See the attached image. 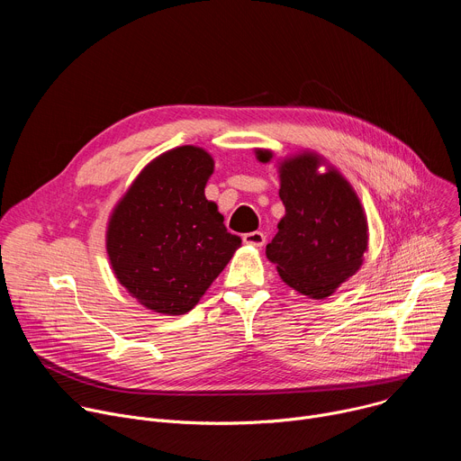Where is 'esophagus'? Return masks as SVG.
<instances>
[{
    "label": "esophagus",
    "instance_id": "1",
    "mask_svg": "<svg viewBox=\"0 0 461 461\" xmlns=\"http://www.w3.org/2000/svg\"><path fill=\"white\" fill-rule=\"evenodd\" d=\"M242 240H244L246 244H249V246L260 248V246H265L267 235L262 233V231H249V233H244V235H242Z\"/></svg>",
    "mask_w": 461,
    "mask_h": 461
}]
</instances>
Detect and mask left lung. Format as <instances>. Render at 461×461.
Instances as JSON below:
<instances>
[{"mask_svg":"<svg viewBox=\"0 0 461 461\" xmlns=\"http://www.w3.org/2000/svg\"><path fill=\"white\" fill-rule=\"evenodd\" d=\"M270 162V151H257ZM321 158L303 153L281 164L279 196L285 217L267 246L281 279L294 290L324 299L352 277L363 262L368 242L366 219L357 194L336 171L319 173Z\"/></svg>","mask_w":461,"mask_h":461,"instance_id":"left-lung-1","label":"left lung"}]
</instances>
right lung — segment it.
<instances>
[{"instance_id":"obj_1","label":"right lung","mask_w":461,"mask_h":461,"mask_svg":"<svg viewBox=\"0 0 461 461\" xmlns=\"http://www.w3.org/2000/svg\"><path fill=\"white\" fill-rule=\"evenodd\" d=\"M213 158L182 146L153 160L114 208L107 253L116 279L149 310L189 312L240 246L204 194Z\"/></svg>"}]
</instances>
